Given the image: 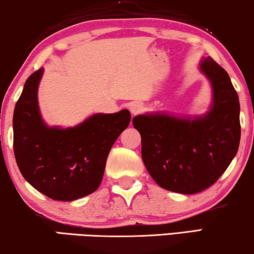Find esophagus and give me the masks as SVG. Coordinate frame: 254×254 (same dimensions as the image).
<instances>
[{"label": "esophagus", "instance_id": "esophagus-1", "mask_svg": "<svg viewBox=\"0 0 254 254\" xmlns=\"http://www.w3.org/2000/svg\"><path fill=\"white\" fill-rule=\"evenodd\" d=\"M129 111L131 115H138V113H141L143 111V105L141 104V103H131L130 106H129Z\"/></svg>", "mask_w": 254, "mask_h": 254}]
</instances>
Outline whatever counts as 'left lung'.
<instances>
[{
    "label": "left lung",
    "instance_id": "obj_1",
    "mask_svg": "<svg viewBox=\"0 0 254 254\" xmlns=\"http://www.w3.org/2000/svg\"><path fill=\"white\" fill-rule=\"evenodd\" d=\"M213 88L207 115L194 119L141 115L133 119L142 159L161 188L191 194L218 181L236 156L241 139L240 101L226 69L211 57L200 63Z\"/></svg>",
    "mask_w": 254,
    "mask_h": 254
}]
</instances>
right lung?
I'll return each mask as SVG.
<instances>
[{
	"instance_id": "add662e5",
	"label": "right lung",
	"mask_w": 254,
	"mask_h": 254,
	"mask_svg": "<svg viewBox=\"0 0 254 254\" xmlns=\"http://www.w3.org/2000/svg\"><path fill=\"white\" fill-rule=\"evenodd\" d=\"M42 73L39 68L29 75L14 106V157L33 188L54 200H75L100 187L110 150L129 125L130 113H100L73 128H49L38 105Z\"/></svg>"
}]
</instances>
